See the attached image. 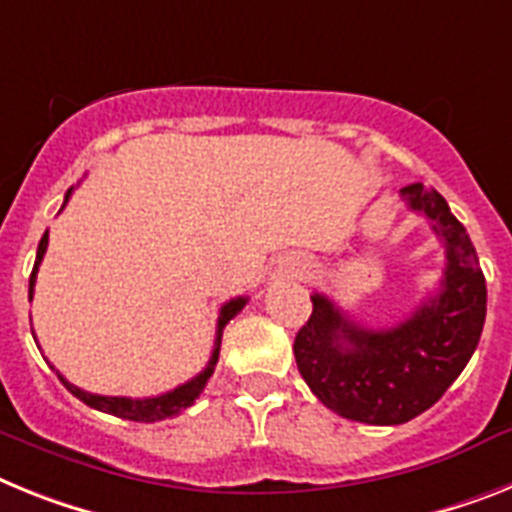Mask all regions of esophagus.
I'll list each match as a JSON object with an SVG mask.
<instances>
[{"label":"esophagus","mask_w":512,"mask_h":512,"mask_svg":"<svg viewBox=\"0 0 512 512\" xmlns=\"http://www.w3.org/2000/svg\"><path fill=\"white\" fill-rule=\"evenodd\" d=\"M307 268H309V265L304 263V260H296V265H294V273H296V276H304V273H307Z\"/></svg>","instance_id":"1"}]
</instances>
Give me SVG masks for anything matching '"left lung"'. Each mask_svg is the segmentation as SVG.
<instances>
[{"label":"left lung","mask_w":512,"mask_h":512,"mask_svg":"<svg viewBox=\"0 0 512 512\" xmlns=\"http://www.w3.org/2000/svg\"><path fill=\"white\" fill-rule=\"evenodd\" d=\"M401 197L442 236L448 263L440 291L388 330L364 328L333 299L312 294V315L294 341L309 390L343 419L380 427L409 422L440 401L479 346L487 317L479 257L445 197L422 184L403 187Z\"/></svg>","instance_id":"left-lung-1"}]
</instances>
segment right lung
Segmentation results:
<instances>
[{"label": "right lung", "mask_w": 512, "mask_h": 512, "mask_svg": "<svg viewBox=\"0 0 512 512\" xmlns=\"http://www.w3.org/2000/svg\"><path fill=\"white\" fill-rule=\"evenodd\" d=\"M72 190L67 192L64 197V203L70 200ZM46 247H49V231L41 236V242H38V252H36V265H33V273H30V286H28V296L33 299V286H36V273H38V265L44 260L46 255ZM247 304V296H236L231 302H226L221 307V315H218V330H216V346H213V354H210V362L208 367L195 375L192 380H187L184 385L179 388L169 390V393H161V395H153V398H122V395H96V393H88V390H80L77 385L64 380L62 375L57 372V377L62 380V385L70 390L75 398H80L83 403H88L90 409H98L103 414H111V416H119V419H130V422H161V419H169V416L182 414L187 406L195 403V398L205 390L208 385L210 375H213V369H216L218 362V351H221V338H223V328L229 325L231 317H236L242 312V307Z\"/></svg>", "instance_id": "obj_1"}]
</instances>
